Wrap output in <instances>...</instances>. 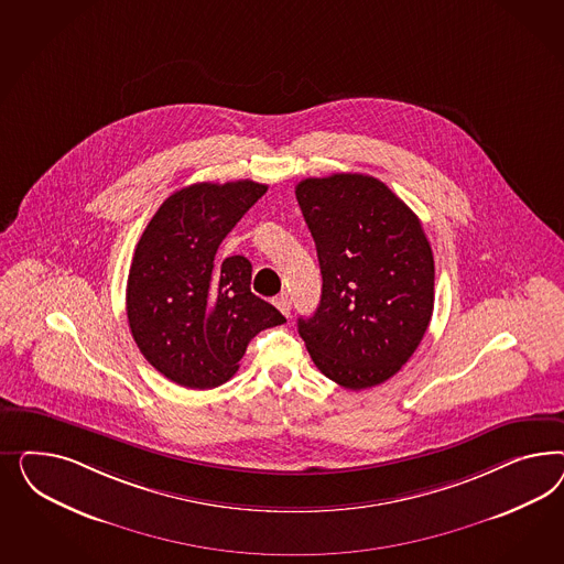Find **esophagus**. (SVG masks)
Masks as SVG:
<instances>
[{
	"instance_id": "obj_1",
	"label": "esophagus",
	"mask_w": 564,
	"mask_h": 564,
	"mask_svg": "<svg viewBox=\"0 0 564 564\" xmlns=\"http://www.w3.org/2000/svg\"><path fill=\"white\" fill-rule=\"evenodd\" d=\"M273 302H274V306L279 307V310H281V312H283V314H285V316H290L291 300H290V295H288V293H281V295H276V297H274Z\"/></svg>"
}]
</instances>
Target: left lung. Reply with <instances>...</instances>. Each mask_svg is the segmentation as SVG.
Returning a JSON list of instances; mask_svg holds the SVG:
<instances>
[{"instance_id":"1","label":"left lung","mask_w":564,"mask_h":564,"mask_svg":"<svg viewBox=\"0 0 564 564\" xmlns=\"http://www.w3.org/2000/svg\"><path fill=\"white\" fill-rule=\"evenodd\" d=\"M316 243L323 295L297 318L316 368L351 391L401 370L434 310V258L422 223L389 186L364 173L295 186Z\"/></svg>"}]
</instances>
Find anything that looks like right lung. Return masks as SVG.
Here are the masks:
<instances>
[{
	"label": "right lung",
	"mask_w": 564,
	"mask_h": 564,
	"mask_svg": "<svg viewBox=\"0 0 564 564\" xmlns=\"http://www.w3.org/2000/svg\"><path fill=\"white\" fill-rule=\"evenodd\" d=\"M264 192L252 180L192 184L159 206L138 239L128 323L140 354L180 387L205 391L227 382L248 343L285 323L250 290L248 258L217 260L219 243Z\"/></svg>",
	"instance_id": "1"
}]
</instances>
